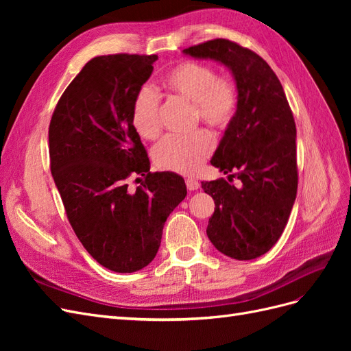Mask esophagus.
<instances>
[{"label":"esophagus","instance_id":"obj_1","mask_svg":"<svg viewBox=\"0 0 351 351\" xmlns=\"http://www.w3.org/2000/svg\"><path fill=\"white\" fill-rule=\"evenodd\" d=\"M186 186L189 190H197L200 187V183L195 178H187L186 180Z\"/></svg>","mask_w":351,"mask_h":351}]
</instances>
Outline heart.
Instances as JSON below:
<instances>
[{
    "mask_svg": "<svg viewBox=\"0 0 351 351\" xmlns=\"http://www.w3.org/2000/svg\"><path fill=\"white\" fill-rule=\"evenodd\" d=\"M167 95L192 102V117L210 129L222 130L230 125L239 107V88L227 74H215L206 62L180 61L169 69L159 83ZM132 124L143 139L154 141L161 133L159 97L151 88L136 93L132 105ZM214 151L208 132L197 130L189 136H167L154 151L159 168L180 174H195Z\"/></svg>",
    "mask_w": 351,
    "mask_h": 351,
    "instance_id": "heart-1",
    "label": "heart"
}]
</instances>
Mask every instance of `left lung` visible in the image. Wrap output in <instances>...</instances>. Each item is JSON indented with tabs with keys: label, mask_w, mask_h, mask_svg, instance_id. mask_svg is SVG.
I'll return each instance as SVG.
<instances>
[{
	"label": "left lung",
	"mask_w": 351,
	"mask_h": 351,
	"mask_svg": "<svg viewBox=\"0 0 351 351\" xmlns=\"http://www.w3.org/2000/svg\"><path fill=\"white\" fill-rule=\"evenodd\" d=\"M184 54L227 66L239 107L210 164L224 178L202 182L215 202L206 234L226 256L256 259L281 237L297 195L295 123L277 74L256 52L228 39L186 48ZM237 176L239 184H230Z\"/></svg>",
	"instance_id": "obj_1"
}]
</instances>
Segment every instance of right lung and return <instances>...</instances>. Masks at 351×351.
<instances>
[{"label": "right lung", "mask_w": 351, "mask_h": 351, "mask_svg": "<svg viewBox=\"0 0 351 351\" xmlns=\"http://www.w3.org/2000/svg\"><path fill=\"white\" fill-rule=\"evenodd\" d=\"M156 60L92 58L61 95L49 123L51 173L70 226L95 261L120 274L154 261L168 215L187 195L183 177L149 171L132 124L133 99ZM132 175L145 177L136 191L128 189Z\"/></svg>", "instance_id": "1"}]
</instances>
